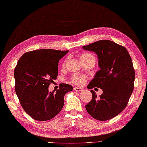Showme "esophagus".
<instances>
[{
	"mask_svg": "<svg viewBox=\"0 0 147 147\" xmlns=\"http://www.w3.org/2000/svg\"><path fill=\"white\" fill-rule=\"evenodd\" d=\"M74 90L76 92H81L83 90V88H78V87H74Z\"/></svg>",
	"mask_w": 147,
	"mask_h": 147,
	"instance_id": "1",
	"label": "esophagus"
}]
</instances>
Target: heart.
Masks as SVG:
<instances>
[{"label": "heart", "mask_w": 147, "mask_h": 147, "mask_svg": "<svg viewBox=\"0 0 147 147\" xmlns=\"http://www.w3.org/2000/svg\"><path fill=\"white\" fill-rule=\"evenodd\" d=\"M91 57H94V56H93L91 54H89V53H85V54H83L80 56V59L82 62L83 61L86 60V59H87L91 58ZM65 62H66V61H65L64 62L63 65H65ZM86 79H87L86 77L85 76L83 75V74H74V75H73L71 77V81L73 83L75 84V85L81 86V85H83V84L86 82Z\"/></svg>", "instance_id": "obj_1"}]
</instances>
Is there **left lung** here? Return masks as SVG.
Segmentation results:
<instances>
[{
	"instance_id": "obj_1",
	"label": "left lung",
	"mask_w": 147,
	"mask_h": 147,
	"mask_svg": "<svg viewBox=\"0 0 147 147\" xmlns=\"http://www.w3.org/2000/svg\"><path fill=\"white\" fill-rule=\"evenodd\" d=\"M83 49L97 54L100 68L87 88L103 91L98 97L91 90L92 99L85 108L96 120L111 119L126 108L133 91L135 73L131 58L124 47L111 40H99Z\"/></svg>"
}]
</instances>
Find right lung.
<instances>
[{"label":"right lung","instance_id":"obj_1","mask_svg":"<svg viewBox=\"0 0 147 147\" xmlns=\"http://www.w3.org/2000/svg\"><path fill=\"white\" fill-rule=\"evenodd\" d=\"M69 51L40 49L28 52L14 69L15 91L24 111L35 120L51 119L62 110L64 95L73 86L61 83L56 92H49L57 79L59 61Z\"/></svg>","mask_w":147,"mask_h":147}]
</instances>
